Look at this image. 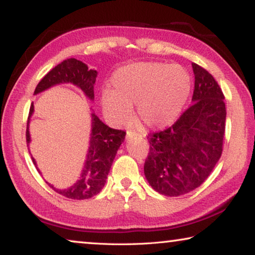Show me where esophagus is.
I'll return each mask as SVG.
<instances>
[{"label":"esophagus","mask_w":255,"mask_h":255,"mask_svg":"<svg viewBox=\"0 0 255 255\" xmlns=\"http://www.w3.org/2000/svg\"><path fill=\"white\" fill-rule=\"evenodd\" d=\"M135 136H138V133L136 131H132V130H127V138L129 139V138H132Z\"/></svg>","instance_id":"1"}]
</instances>
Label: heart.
I'll list each match as a JSON object with an SVG mask.
<instances>
[{
    "mask_svg": "<svg viewBox=\"0 0 255 255\" xmlns=\"http://www.w3.org/2000/svg\"><path fill=\"white\" fill-rule=\"evenodd\" d=\"M111 89L102 92L105 114L117 124L131 119L136 105L140 122L150 128L170 126L180 117L192 89L191 76L180 65L139 62L118 68Z\"/></svg>",
    "mask_w": 255,
    "mask_h": 255,
    "instance_id": "b5f03b06",
    "label": "heart"
}]
</instances>
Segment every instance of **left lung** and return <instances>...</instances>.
<instances>
[{
  "label": "left lung",
  "mask_w": 255,
  "mask_h": 255,
  "mask_svg": "<svg viewBox=\"0 0 255 255\" xmlns=\"http://www.w3.org/2000/svg\"><path fill=\"white\" fill-rule=\"evenodd\" d=\"M192 105L165 130L148 135L144 173L161 195L178 197L205 182L223 152L226 108L223 91L205 68L192 63Z\"/></svg>",
  "instance_id": "obj_1"
}]
</instances>
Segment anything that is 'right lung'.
<instances>
[{
    "label": "right lung",
    "instance_id": "right-lung-1",
    "mask_svg": "<svg viewBox=\"0 0 255 255\" xmlns=\"http://www.w3.org/2000/svg\"><path fill=\"white\" fill-rule=\"evenodd\" d=\"M98 72L90 70L88 65L75 58L63 60L42 77L34 90V94L40 93L59 83H72L80 88L90 100L94 99V83ZM33 114V103L30 106L29 118ZM92 131L90 138V147L86 155V161L82 171L80 180L71 188L58 190L48 183L56 192L68 199L83 200L92 198L105 187L110 167L114 162L117 150L125 140L126 131L112 129L103 124L96 114H92ZM27 144L30 143L29 120L25 131ZM34 165H37L32 158ZM37 167V166H36Z\"/></svg>",
    "mask_w": 255,
    "mask_h": 255
}]
</instances>
